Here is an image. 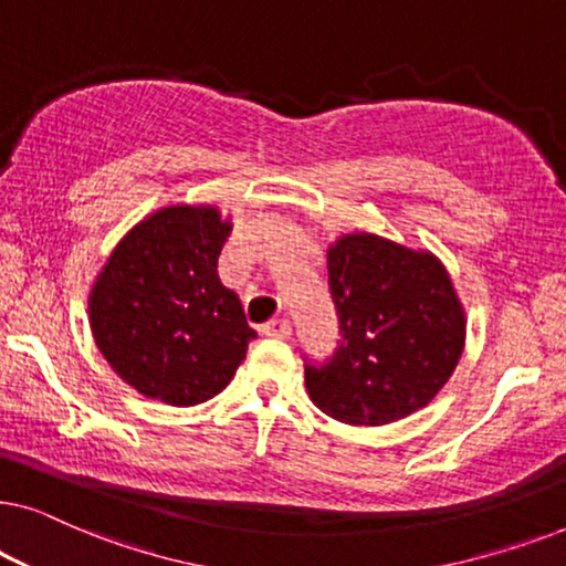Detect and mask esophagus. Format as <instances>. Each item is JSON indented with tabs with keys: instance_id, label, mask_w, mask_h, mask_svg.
<instances>
[{
	"instance_id": "obj_1",
	"label": "esophagus",
	"mask_w": 566,
	"mask_h": 566,
	"mask_svg": "<svg viewBox=\"0 0 566 566\" xmlns=\"http://www.w3.org/2000/svg\"><path fill=\"white\" fill-rule=\"evenodd\" d=\"M262 335L285 339L291 335V324H289V319H270L268 324H262Z\"/></svg>"
}]
</instances>
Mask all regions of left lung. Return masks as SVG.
Listing matches in <instances>:
<instances>
[{"mask_svg":"<svg viewBox=\"0 0 566 566\" xmlns=\"http://www.w3.org/2000/svg\"><path fill=\"white\" fill-rule=\"evenodd\" d=\"M327 270L343 343L327 366H306L308 399L366 428L428 407L467 345V308L443 262L355 229L329 242Z\"/></svg>","mask_w":566,"mask_h":566,"instance_id":"obj_1","label":"left lung"}]
</instances>
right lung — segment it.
Segmentation results:
<instances>
[{
    "mask_svg": "<svg viewBox=\"0 0 566 566\" xmlns=\"http://www.w3.org/2000/svg\"><path fill=\"white\" fill-rule=\"evenodd\" d=\"M231 229L216 203H167L123 234L92 281L97 350L142 397L172 407L213 399L258 337L219 277Z\"/></svg>",
    "mask_w": 566,
    "mask_h": 566,
    "instance_id": "obj_1",
    "label": "right lung"
}]
</instances>
